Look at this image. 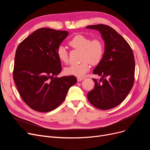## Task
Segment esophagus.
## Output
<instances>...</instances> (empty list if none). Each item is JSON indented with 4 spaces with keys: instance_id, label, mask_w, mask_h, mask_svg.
<instances>
[{
    "instance_id": "obj_1",
    "label": "esophagus",
    "mask_w": 150,
    "mask_h": 150,
    "mask_svg": "<svg viewBox=\"0 0 150 150\" xmlns=\"http://www.w3.org/2000/svg\"><path fill=\"white\" fill-rule=\"evenodd\" d=\"M84 79V78H83V77H78L77 78V81L79 82V81H81L83 80Z\"/></svg>"
}]
</instances>
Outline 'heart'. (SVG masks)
Masks as SVG:
<instances>
[{"mask_svg":"<svg viewBox=\"0 0 150 150\" xmlns=\"http://www.w3.org/2000/svg\"><path fill=\"white\" fill-rule=\"evenodd\" d=\"M69 44L74 49L80 50L81 60L79 64H71L64 69L66 75L77 77H82L88 72L91 69V63L96 65L101 61L105 52V45L101 39L82 35L75 36L69 41ZM57 54L58 59L62 62L67 63L69 61L68 52L64 46L58 47Z\"/></svg>","mask_w":150,"mask_h":150,"instance_id":"1","label":"heart"}]
</instances>
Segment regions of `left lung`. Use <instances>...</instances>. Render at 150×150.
Wrapping results in <instances>:
<instances>
[{"mask_svg": "<svg viewBox=\"0 0 150 150\" xmlns=\"http://www.w3.org/2000/svg\"><path fill=\"white\" fill-rule=\"evenodd\" d=\"M86 28L98 30L105 44L103 57L93 72L101 78L99 81L93 78L95 86L88 92V98L98 109H112L122 103L133 86L134 54L127 41L112 27L98 24Z\"/></svg>", "mask_w": 150, "mask_h": 150, "instance_id": "obj_1", "label": "left lung"}]
</instances>
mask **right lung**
Wrapping results in <instances>:
<instances>
[{"label": "right lung", "instance_id": "add662e5", "mask_svg": "<svg viewBox=\"0 0 150 150\" xmlns=\"http://www.w3.org/2000/svg\"><path fill=\"white\" fill-rule=\"evenodd\" d=\"M68 35L67 31L39 28L16 49L13 79L23 101L35 111L56 109L76 83L75 76H56L62 70L57 50Z\"/></svg>", "mask_w": 150, "mask_h": 150}]
</instances>
